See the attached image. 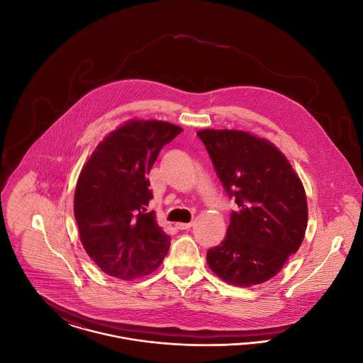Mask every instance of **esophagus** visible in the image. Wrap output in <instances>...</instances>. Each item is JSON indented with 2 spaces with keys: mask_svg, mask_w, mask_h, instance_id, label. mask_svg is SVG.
Wrapping results in <instances>:
<instances>
[{
  "mask_svg": "<svg viewBox=\"0 0 363 363\" xmlns=\"http://www.w3.org/2000/svg\"><path fill=\"white\" fill-rule=\"evenodd\" d=\"M175 227L178 228V230H188L191 227V223H177Z\"/></svg>",
  "mask_w": 363,
  "mask_h": 363,
  "instance_id": "1",
  "label": "esophagus"
}]
</instances>
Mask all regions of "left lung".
Segmentation results:
<instances>
[{
	"mask_svg": "<svg viewBox=\"0 0 363 363\" xmlns=\"http://www.w3.org/2000/svg\"><path fill=\"white\" fill-rule=\"evenodd\" d=\"M215 172L238 209L223 242L207 252L227 283L250 287L275 277L296 253L308 225L299 177L274 144L242 130H200Z\"/></svg>",
	"mask_w": 363,
	"mask_h": 363,
	"instance_id": "obj_1",
	"label": "left lung"
}]
</instances>
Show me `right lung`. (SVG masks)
Segmentation results:
<instances>
[{
  "instance_id": "right-lung-1",
  "label": "right lung",
  "mask_w": 363,
  "mask_h": 363,
  "mask_svg": "<svg viewBox=\"0 0 363 363\" xmlns=\"http://www.w3.org/2000/svg\"><path fill=\"white\" fill-rule=\"evenodd\" d=\"M182 129L163 121H129L96 147L74 191V218L86 255L110 277H143L162 264L167 235L147 207L148 174L160 150Z\"/></svg>"
}]
</instances>
